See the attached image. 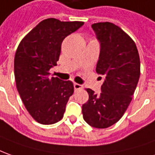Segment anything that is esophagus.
Returning a JSON list of instances; mask_svg holds the SVG:
<instances>
[{"label":"esophagus","mask_w":155,"mask_h":155,"mask_svg":"<svg viewBox=\"0 0 155 155\" xmlns=\"http://www.w3.org/2000/svg\"><path fill=\"white\" fill-rule=\"evenodd\" d=\"M73 86H74V89H75V90L82 89V88H84V86H83L82 84H77V83H74V84H73Z\"/></svg>","instance_id":"esophagus-1"}]
</instances>
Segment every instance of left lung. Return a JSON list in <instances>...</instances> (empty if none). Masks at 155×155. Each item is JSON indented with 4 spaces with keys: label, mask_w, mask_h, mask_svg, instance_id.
Returning a JSON list of instances; mask_svg holds the SVG:
<instances>
[{
    "label": "left lung",
    "mask_w": 155,
    "mask_h": 155,
    "mask_svg": "<svg viewBox=\"0 0 155 155\" xmlns=\"http://www.w3.org/2000/svg\"><path fill=\"white\" fill-rule=\"evenodd\" d=\"M100 43L98 74L104 77L101 93L90 88L83 104L84 120L95 128H107L124 115L140 77V59L134 41L120 28L109 22L92 25Z\"/></svg>",
    "instance_id": "1"
}]
</instances>
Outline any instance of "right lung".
I'll return each instance as SVG.
<instances>
[{
	"instance_id": "1",
	"label": "right lung",
	"mask_w": 155,
	"mask_h": 155,
	"mask_svg": "<svg viewBox=\"0 0 155 155\" xmlns=\"http://www.w3.org/2000/svg\"><path fill=\"white\" fill-rule=\"evenodd\" d=\"M84 23L45 19L18 47L14 58L17 88L27 110L40 124H54L63 117L67 101L74 92L73 84L50 78L49 71L56 66L63 39Z\"/></svg>"
}]
</instances>
